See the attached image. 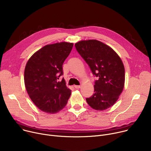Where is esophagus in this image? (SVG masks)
Returning <instances> with one entry per match:
<instances>
[{
    "label": "esophagus",
    "mask_w": 151,
    "mask_h": 151,
    "mask_svg": "<svg viewBox=\"0 0 151 151\" xmlns=\"http://www.w3.org/2000/svg\"><path fill=\"white\" fill-rule=\"evenodd\" d=\"M74 88L76 89H78L80 88V85H74Z\"/></svg>",
    "instance_id": "1"
}]
</instances>
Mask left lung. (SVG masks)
I'll use <instances>...</instances> for the list:
<instances>
[{"mask_svg":"<svg viewBox=\"0 0 151 151\" xmlns=\"http://www.w3.org/2000/svg\"><path fill=\"white\" fill-rule=\"evenodd\" d=\"M75 46L98 78L94 94L86 99L88 104L97 111L110 108L117 101L124 85V68L120 57L109 46L97 40L80 41Z\"/></svg>","mask_w":151,"mask_h":151,"instance_id":"1","label":"left lung"}]
</instances>
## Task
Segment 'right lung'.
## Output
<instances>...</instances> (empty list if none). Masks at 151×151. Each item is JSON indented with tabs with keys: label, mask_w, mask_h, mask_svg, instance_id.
<instances>
[{
	"label": "right lung",
	"mask_w": 151,
	"mask_h": 151,
	"mask_svg": "<svg viewBox=\"0 0 151 151\" xmlns=\"http://www.w3.org/2000/svg\"><path fill=\"white\" fill-rule=\"evenodd\" d=\"M73 43L47 45L34 53L28 60L24 72L28 94L41 111L55 114L65 108L71 96L63 78V63L70 54Z\"/></svg>",
	"instance_id": "obj_1"
}]
</instances>
